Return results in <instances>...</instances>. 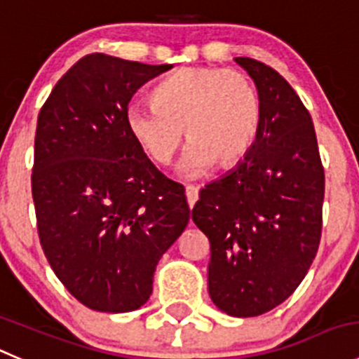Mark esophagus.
I'll return each mask as SVG.
<instances>
[{
	"instance_id": "34e87169",
	"label": "esophagus",
	"mask_w": 359,
	"mask_h": 359,
	"mask_svg": "<svg viewBox=\"0 0 359 359\" xmlns=\"http://www.w3.org/2000/svg\"><path fill=\"white\" fill-rule=\"evenodd\" d=\"M185 196H187V203H189V206L194 208V204H196L197 199H199V189L194 185H189L185 189Z\"/></svg>"
}]
</instances>
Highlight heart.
Returning <instances> with one entry per match:
<instances>
[{
  "instance_id": "heart-1",
  "label": "heart",
  "mask_w": 359,
  "mask_h": 359,
  "mask_svg": "<svg viewBox=\"0 0 359 359\" xmlns=\"http://www.w3.org/2000/svg\"><path fill=\"white\" fill-rule=\"evenodd\" d=\"M125 121L156 165L174 158L185 128L190 144L182 169L197 176L213 163L229 169L247 156L261 126V97L245 72L189 67L163 79L153 102L128 105Z\"/></svg>"
}]
</instances>
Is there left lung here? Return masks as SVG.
<instances>
[{
	"label": "left lung",
	"mask_w": 359,
	"mask_h": 359,
	"mask_svg": "<svg viewBox=\"0 0 359 359\" xmlns=\"http://www.w3.org/2000/svg\"><path fill=\"white\" fill-rule=\"evenodd\" d=\"M236 63L255 81L261 126L236 169L201 190L192 220L210 240L213 303L255 317L284 303L316 259L324 167L312 116L291 84L262 61Z\"/></svg>",
	"instance_id": "left-lung-1"
}]
</instances>
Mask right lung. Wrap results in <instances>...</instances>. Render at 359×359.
Listing matches in <instances>:
<instances>
[{
  "label": "right lung",
  "instance_id": "obj_1",
  "mask_svg": "<svg viewBox=\"0 0 359 359\" xmlns=\"http://www.w3.org/2000/svg\"><path fill=\"white\" fill-rule=\"evenodd\" d=\"M169 68L88 54L39 112L32 194L40 245L67 291L98 312L144 305L160 257L189 224L185 190L153 165L125 121L135 91Z\"/></svg>",
  "mask_w": 359,
  "mask_h": 359
}]
</instances>
